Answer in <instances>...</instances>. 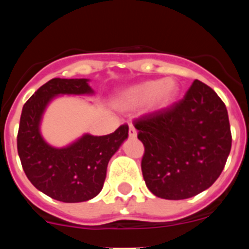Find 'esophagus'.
<instances>
[{
	"instance_id": "obj_1",
	"label": "esophagus",
	"mask_w": 249,
	"mask_h": 249,
	"mask_svg": "<svg viewBox=\"0 0 249 249\" xmlns=\"http://www.w3.org/2000/svg\"><path fill=\"white\" fill-rule=\"evenodd\" d=\"M129 136L131 137V139H136L137 137V131L132 125H130L129 126Z\"/></svg>"
}]
</instances>
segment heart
I'll return each mask as SVG.
<instances>
[{
    "label": "heart",
    "mask_w": 249,
    "mask_h": 249,
    "mask_svg": "<svg viewBox=\"0 0 249 249\" xmlns=\"http://www.w3.org/2000/svg\"><path fill=\"white\" fill-rule=\"evenodd\" d=\"M178 84L171 79H155L140 83L123 95V105L127 108H139L150 104L154 109H165L171 106L178 95Z\"/></svg>",
    "instance_id": "b5f03b06"
}]
</instances>
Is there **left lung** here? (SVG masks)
I'll return each mask as SVG.
<instances>
[{"label": "left lung", "mask_w": 249, "mask_h": 249, "mask_svg": "<svg viewBox=\"0 0 249 249\" xmlns=\"http://www.w3.org/2000/svg\"><path fill=\"white\" fill-rule=\"evenodd\" d=\"M134 125L144 145L141 169L145 185L161 199H188L208 189L231 149L227 107L197 79L180 101L137 118Z\"/></svg>", "instance_id": "1"}]
</instances>
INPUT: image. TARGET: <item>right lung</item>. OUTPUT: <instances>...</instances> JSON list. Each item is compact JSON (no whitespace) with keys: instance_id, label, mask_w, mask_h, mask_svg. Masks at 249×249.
<instances>
[{"instance_id":"obj_1","label":"right lung","mask_w":249,"mask_h":249,"mask_svg":"<svg viewBox=\"0 0 249 249\" xmlns=\"http://www.w3.org/2000/svg\"><path fill=\"white\" fill-rule=\"evenodd\" d=\"M94 94L88 79L54 78L42 85L22 107L17 143L22 169L30 182L52 199L83 202L101 192L110 158L129 136L120 125L105 136L87 134L65 148L49 145L39 132L42 114L57 95Z\"/></svg>"}]
</instances>
